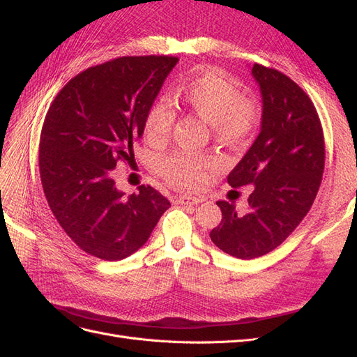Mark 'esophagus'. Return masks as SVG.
Returning <instances> with one entry per match:
<instances>
[{"label":"esophagus","mask_w":357,"mask_h":357,"mask_svg":"<svg viewBox=\"0 0 357 357\" xmlns=\"http://www.w3.org/2000/svg\"><path fill=\"white\" fill-rule=\"evenodd\" d=\"M176 202L180 205H186V204H199V202H202V199L197 198V197H192V195H178V197H176Z\"/></svg>","instance_id":"1"}]
</instances>
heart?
Wrapping results in <instances>:
<instances>
[{"label": "heart", "mask_w": 357, "mask_h": 357, "mask_svg": "<svg viewBox=\"0 0 357 357\" xmlns=\"http://www.w3.org/2000/svg\"><path fill=\"white\" fill-rule=\"evenodd\" d=\"M177 95L188 109L213 126L214 134L223 142H240L257 123L256 107L243 100L236 86L213 68H201L178 88ZM176 114L164 101H156L146 114L144 135L149 143L164 144L171 135ZM215 167L214 159L190 153H174L164 158L158 172L169 186L193 189L201 186L207 172Z\"/></svg>", "instance_id": "1"}]
</instances>
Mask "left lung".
<instances>
[{
  "mask_svg": "<svg viewBox=\"0 0 357 357\" xmlns=\"http://www.w3.org/2000/svg\"><path fill=\"white\" fill-rule=\"evenodd\" d=\"M252 75L262 96L261 131L229 172L232 188L253 186L247 211L218 201L222 222L210 232L220 250L255 259L282 244L305 218L325 168V142L308 95L287 75L255 63Z\"/></svg>",
  "mask_w": 357,
  "mask_h": 357,
  "instance_id": "obj_1",
  "label": "left lung"
}]
</instances>
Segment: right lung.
<instances>
[{"instance_id": "1", "label": "right lung", "mask_w": 357, "mask_h": 357, "mask_svg": "<svg viewBox=\"0 0 357 357\" xmlns=\"http://www.w3.org/2000/svg\"><path fill=\"white\" fill-rule=\"evenodd\" d=\"M178 59L123 56L73 77L53 100L40 137L49 207L83 252L122 261L142 248L169 201L150 186L126 195L113 169L134 158L146 114Z\"/></svg>"}]
</instances>
